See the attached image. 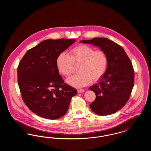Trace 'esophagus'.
<instances>
[{
    "label": "esophagus",
    "instance_id": "34e87169",
    "mask_svg": "<svg viewBox=\"0 0 151 151\" xmlns=\"http://www.w3.org/2000/svg\"><path fill=\"white\" fill-rule=\"evenodd\" d=\"M77 91H78V92L79 93H83V92H85V90L83 89H78Z\"/></svg>",
    "mask_w": 151,
    "mask_h": 151
}]
</instances>
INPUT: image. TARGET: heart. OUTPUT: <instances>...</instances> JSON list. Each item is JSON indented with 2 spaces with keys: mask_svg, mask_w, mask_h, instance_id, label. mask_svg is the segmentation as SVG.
Wrapping results in <instances>:
<instances>
[{
  "mask_svg": "<svg viewBox=\"0 0 151 151\" xmlns=\"http://www.w3.org/2000/svg\"><path fill=\"white\" fill-rule=\"evenodd\" d=\"M74 64L80 65V73L68 78L66 81L75 88L83 87L104 76L108 68V56L104 51L96 50L90 46L81 44L72 48L70 55L61 52L56 59L59 72L65 76L72 73Z\"/></svg>",
  "mask_w": 151,
  "mask_h": 151,
  "instance_id": "b5f03b06",
  "label": "heart"
}]
</instances>
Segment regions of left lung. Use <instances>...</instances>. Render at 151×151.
Returning a JSON list of instances; mask_svg holds the SVG:
<instances>
[{"instance_id":"8db88e82","label":"left lung","mask_w":151,"mask_h":151,"mask_svg":"<svg viewBox=\"0 0 151 151\" xmlns=\"http://www.w3.org/2000/svg\"><path fill=\"white\" fill-rule=\"evenodd\" d=\"M80 42L99 47L108 56L106 71L98 84L89 88L96 96L89 106L98 115L112 114L121 109L129 100L134 84L131 62L122 46L108 38H93Z\"/></svg>"}]
</instances>
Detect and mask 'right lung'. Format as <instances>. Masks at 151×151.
<instances>
[{
    "label": "right lung",
    "mask_w": 151,
    "mask_h": 151,
    "mask_svg": "<svg viewBox=\"0 0 151 151\" xmlns=\"http://www.w3.org/2000/svg\"><path fill=\"white\" fill-rule=\"evenodd\" d=\"M76 40H46L29 49L17 68V81L22 98L36 115L56 119L67 113L77 91L64 83L56 59Z\"/></svg>",
    "instance_id": "right-lung-1"
}]
</instances>
